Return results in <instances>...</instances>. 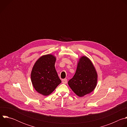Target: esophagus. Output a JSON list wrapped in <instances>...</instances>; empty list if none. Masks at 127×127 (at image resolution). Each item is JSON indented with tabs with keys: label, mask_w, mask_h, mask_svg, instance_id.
Instances as JSON below:
<instances>
[{
	"label": "esophagus",
	"mask_w": 127,
	"mask_h": 127,
	"mask_svg": "<svg viewBox=\"0 0 127 127\" xmlns=\"http://www.w3.org/2000/svg\"><path fill=\"white\" fill-rule=\"evenodd\" d=\"M62 83H64V84H66V83H67V79H62Z\"/></svg>",
	"instance_id": "34e87169"
}]
</instances>
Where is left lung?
Here are the masks:
<instances>
[{
	"label": "left lung",
	"mask_w": 127,
	"mask_h": 127,
	"mask_svg": "<svg viewBox=\"0 0 127 127\" xmlns=\"http://www.w3.org/2000/svg\"><path fill=\"white\" fill-rule=\"evenodd\" d=\"M97 82V73L95 68L88 58L81 57L77 63L75 73L68 84L77 95L82 97L92 93Z\"/></svg>",
	"instance_id": "1"
}]
</instances>
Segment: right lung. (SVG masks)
I'll use <instances>...</instances> for the list:
<instances>
[{"mask_svg": "<svg viewBox=\"0 0 127 127\" xmlns=\"http://www.w3.org/2000/svg\"><path fill=\"white\" fill-rule=\"evenodd\" d=\"M56 57L52 54L41 56L34 63L31 74L32 84L39 94L47 96L61 83L55 69Z\"/></svg>", "mask_w": 127, "mask_h": 127, "instance_id": "1", "label": "right lung"}]
</instances>
